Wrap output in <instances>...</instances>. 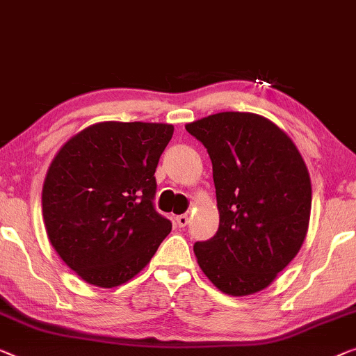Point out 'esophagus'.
<instances>
[{
    "label": "esophagus",
    "instance_id": "obj_1",
    "mask_svg": "<svg viewBox=\"0 0 356 356\" xmlns=\"http://www.w3.org/2000/svg\"><path fill=\"white\" fill-rule=\"evenodd\" d=\"M188 221H189V218H188L186 213L177 216V225L179 226V228H184V226L188 225Z\"/></svg>",
    "mask_w": 356,
    "mask_h": 356
}]
</instances>
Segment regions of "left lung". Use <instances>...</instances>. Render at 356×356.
I'll return each mask as SVG.
<instances>
[{
	"label": "left lung",
	"mask_w": 356,
	"mask_h": 356,
	"mask_svg": "<svg viewBox=\"0 0 356 356\" xmlns=\"http://www.w3.org/2000/svg\"><path fill=\"white\" fill-rule=\"evenodd\" d=\"M213 168L220 226L195 242L197 264L221 292L250 296L291 264L307 236L312 183L296 144L265 117L220 112L188 123Z\"/></svg>",
	"instance_id": "obj_1"
}]
</instances>
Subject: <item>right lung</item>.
I'll return each instance as SVG.
<instances>
[{
    "label": "right lung",
    "instance_id": "1",
    "mask_svg": "<svg viewBox=\"0 0 356 356\" xmlns=\"http://www.w3.org/2000/svg\"><path fill=\"white\" fill-rule=\"evenodd\" d=\"M165 123L102 122L67 141L46 175L43 218L51 244L81 280L99 287L130 281L172 231L156 210Z\"/></svg>",
    "mask_w": 356,
    "mask_h": 356
}]
</instances>
